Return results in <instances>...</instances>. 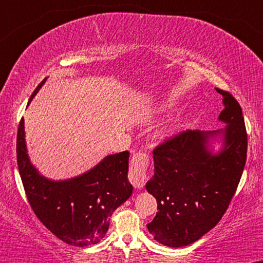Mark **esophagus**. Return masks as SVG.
<instances>
[{
  "label": "esophagus",
  "instance_id": "34e87169",
  "mask_svg": "<svg viewBox=\"0 0 263 263\" xmlns=\"http://www.w3.org/2000/svg\"><path fill=\"white\" fill-rule=\"evenodd\" d=\"M149 166V156L144 153H137L132 157L129 181L138 190H141L146 182V168Z\"/></svg>",
  "mask_w": 263,
  "mask_h": 263
}]
</instances>
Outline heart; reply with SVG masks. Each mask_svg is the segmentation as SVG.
<instances>
[{
	"instance_id": "heart-1",
	"label": "heart",
	"mask_w": 263,
	"mask_h": 263,
	"mask_svg": "<svg viewBox=\"0 0 263 263\" xmlns=\"http://www.w3.org/2000/svg\"><path fill=\"white\" fill-rule=\"evenodd\" d=\"M174 107H175V102L170 100V98H165V100L156 102L155 104H153L150 108H147V109L141 114V117H143V119H155L157 117L163 116L165 113H168L170 110L174 109ZM180 124H181V119L180 118L175 119L171 124L166 125L165 128L161 129V134H168V133L174 132Z\"/></svg>"
}]
</instances>
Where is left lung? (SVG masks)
I'll return each mask as SVG.
<instances>
[{
    "label": "left lung",
    "instance_id": "8db88e82",
    "mask_svg": "<svg viewBox=\"0 0 263 263\" xmlns=\"http://www.w3.org/2000/svg\"><path fill=\"white\" fill-rule=\"evenodd\" d=\"M218 130H186L159 145L153 153L154 176L146 191L157 200L156 217L146 225L154 239L168 248L197 241L219 223L241 178L248 134L239 102L229 92ZM221 147L214 150L212 141Z\"/></svg>",
    "mask_w": 263,
    "mask_h": 263
}]
</instances>
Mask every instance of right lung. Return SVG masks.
I'll list each match as a JSON object with an SVG mask.
<instances>
[{
    "label": "right lung",
    "mask_w": 263,
    "mask_h": 263,
    "mask_svg": "<svg viewBox=\"0 0 263 263\" xmlns=\"http://www.w3.org/2000/svg\"><path fill=\"white\" fill-rule=\"evenodd\" d=\"M45 81L40 82L28 104ZM17 162L33 212L46 229L72 246L85 248L100 242L108 231L113 212L133 193L128 180V151L106 156L76 177L60 181L46 178L28 156L23 118L17 133Z\"/></svg>",
    "instance_id": "add662e5"
}]
</instances>
